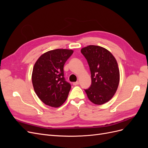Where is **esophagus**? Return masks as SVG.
I'll return each mask as SVG.
<instances>
[{
  "mask_svg": "<svg viewBox=\"0 0 148 148\" xmlns=\"http://www.w3.org/2000/svg\"><path fill=\"white\" fill-rule=\"evenodd\" d=\"M73 85H78V84H79V82H74V83H73Z\"/></svg>",
  "mask_w": 148,
  "mask_h": 148,
  "instance_id": "1",
  "label": "esophagus"
}]
</instances>
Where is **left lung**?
I'll use <instances>...</instances> for the list:
<instances>
[{"instance_id": "1", "label": "left lung", "mask_w": 148, "mask_h": 148, "mask_svg": "<svg viewBox=\"0 0 148 148\" xmlns=\"http://www.w3.org/2000/svg\"><path fill=\"white\" fill-rule=\"evenodd\" d=\"M81 52L87 60L91 76V84L85 92L94 104H104L112 98L118 88L120 72L117 60L101 46H88L82 48Z\"/></svg>"}]
</instances>
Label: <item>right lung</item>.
<instances>
[{"instance_id":"add662e5","label":"right lung","mask_w":148,"mask_h":148,"mask_svg":"<svg viewBox=\"0 0 148 148\" xmlns=\"http://www.w3.org/2000/svg\"><path fill=\"white\" fill-rule=\"evenodd\" d=\"M73 53L70 49L49 51L35 63L32 73L33 88L45 104L59 107L66 101L71 85L65 81L64 66Z\"/></svg>"}]
</instances>
